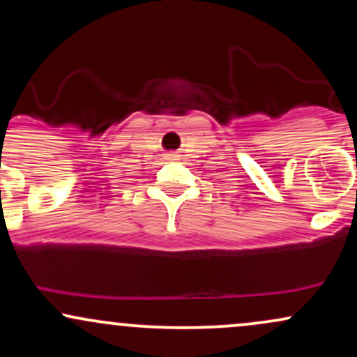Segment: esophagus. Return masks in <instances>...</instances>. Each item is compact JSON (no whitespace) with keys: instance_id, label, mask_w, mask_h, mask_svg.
Instances as JSON below:
<instances>
[{"instance_id":"1","label":"esophagus","mask_w":357,"mask_h":357,"mask_svg":"<svg viewBox=\"0 0 357 357\" xmlns=\"http://www.w3.org/2000/svg\"><path fill=\"white\" fill-rule=\"evenodd\" d=\"M174 155H176V154H173V153L166 154V159H174Z\"/></svg>"}]
</instances>
